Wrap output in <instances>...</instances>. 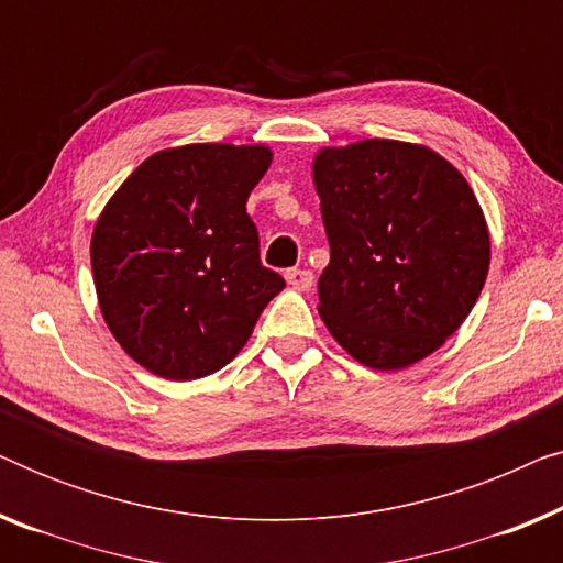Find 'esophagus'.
<instances>
[{"label": "esophagus", "mask_w": 563, "mask_h": 563, "mask_svg": "<svg viewBox=\"0 0 563 563\" xmlns=\"http://www.w3.org/2000/svg\"><path fill=\"white\" fill-rule=\"evenodd\" d=\"M287 282L291 289H299V291H307L314 284V274L307 272V268H289L287 274Z\"/></svg>", "instance_id": "obj_1"}]
</instances>
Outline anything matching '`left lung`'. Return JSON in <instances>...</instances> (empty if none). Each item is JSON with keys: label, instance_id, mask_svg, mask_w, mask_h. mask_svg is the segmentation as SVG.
Returning a JSON list of instances; mask_svg holds the SVG:
<instances>
[{"label": "left lung", "instance_id": "left-lung-1", "mask_svg": "<svg viewBox=\"0 0 563 563\" xmlns=\"http://www.w3.org/2000/svg\"><path fill=\"white\" fill-rule=\"evenodd\" d=\"M330 264L320 318L364 366L391 372L438 351L479 299L489 230L459 168L426 145L361 141L312 164Z\"/></svg>", "mask_w": 563, "mask_h": 563}]
</instances>
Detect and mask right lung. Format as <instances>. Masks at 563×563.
Listing matches in <instances>:
<instances>
[{
  "mask_svg": "<svg viewBox=\"0 0 563 563\" xmlns=\"http://www.w3.org/2000/svg\"><path fill=\"white\" fill-rule=\"evenodd\" d=\"M272 166L264 145L191 143L145 158L99 214L91 272L130 358L189 382L220 372L284 289L245 212Z\"/></svg>",
  "mask_w": 563,
  "mask_h": 563,
  "instance_id": "right-lung-1",
  "label": "right lung"
}]
</instances>
